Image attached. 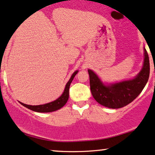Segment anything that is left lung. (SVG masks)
Wrapping results in <instances>:
<instances>
[{
  "mask_svg": "<svg viewBox=\"0 0 155 155\" xmlns=\"http://www.w3.org/2000/svg\"><path fill=\"white\" fill-rule=\"evenodd\" d=\"M92 96L100 104L111 109L121 108L134 100L145 87L150 76V60L144 48L142 69L134 79L105 86L94 72L88 70Z\"/></svg>",
  "mask_w": 155,
  "mask_h": 155,
  "instance_id": "8db88e82",
  "label": "left lung"
}]
</instances>
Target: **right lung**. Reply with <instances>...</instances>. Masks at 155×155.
<instances>
[{"label":"right lung","instance_id":"1","mask_svg":"<svg viewBox=\"0 0 155 155\" xmlns=\"http://www.w3.org/2000/svg\"><path fill=\"white\" fill-rule=\"evenodd\" d=\"M78 73V71H76L74 73L72 74L71 79H69V81L67 82L66 84L65 89H64V93L62 94V95L58 98V99H56L52 102L43 105H37V106H31V105H28L25 104L20 102L23 106H24L25 107L28 108L31 110L36 111V112H51V111H54L58 110L63 107L64 105L66 104V103L67 102L68 99V96H69V87L70 84H71V81H73L74 76L76 74Z\"/></svg>","mask_w":155,"mask_h":155}]
</instances>
